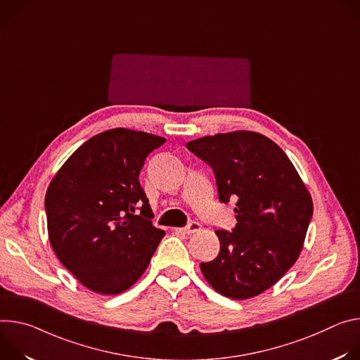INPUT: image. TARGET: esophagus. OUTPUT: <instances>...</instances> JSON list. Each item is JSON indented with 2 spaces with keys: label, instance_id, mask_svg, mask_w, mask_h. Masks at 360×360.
Masks as SVG:
<instances>
[{
  "label": "esophagus",
  "instance_id": "34e87169",
  "mask_svg": "<svg viewBox=\"0 0 360 360\" xmlns=\"http://www.w3.org/2000/svg\"><path fill=\"white\" fill-rule=\"evenodd\" d=\"M200 229H202V224H200V223L195 221V220H190V221L187 223V226H184V227H183V231L190 234V233L198 231V230H200Z\"/></svg>",
  "mask_w": 360,
  "mask_h": 360
}]
</instances>
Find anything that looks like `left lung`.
Listing matches in <instances>:
<instances>
[{
	"label": "left lung",
	"instance_id": "obj_1",
	"mask_svg": "<svg viewBox=\"0 0 360 360\" xmlns=\"http://www.w3.org/2000/svg\"><path fill=\"white\" fill-rule=\"evenodd\" d=\"M187 148L212 167L219 200H237V223L216 230L220 252L202 273L226 297L257 296L297 260L313 216L310 194L285 151L259 133L207 136Z\"/></svg>",
	"mask_w": 360,
	"mask_h": 360
}]
</instances>
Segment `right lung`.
Listing matches in <instances>:
<instances>
[{
	"mask_svg": "<svg viewBox=\"0 0 360 360\" xmlns=\"http://www.w3.org/2000/svg\"><path fill=\"white\" fill-rule=\"evenodd\" d=\"M166 139L127 129L100 133L78 147L46 194L50 243L60 262L86 288L117 295L147 269L165 231L139 174Z\"/></svg>",
	"mask_w": 360,
	"mask_h": 360,
	"instance_id": "obj_1",
	"label": "right lung"
}]
</instances>
